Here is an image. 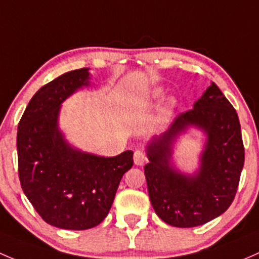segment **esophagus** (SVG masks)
Here are the masks:
<instances>
[{
  "mask_svg": "<svg viewBox=\"0 0 259 259\" xmlns=\"http://www.w3.org/2000/svg\"><path fill=\"white\" fill-rule=\"evenodd\" d=\"M133 159H135V164L142 166L146 162V159H147V157H146L145 152L141 151V149H137V151L135 152V154H133Z\"/></svg>",
  "mask_w": 259,
  "mask_h": 259,
  "instance_id": "34e87169",
  "label": "esophagus"
}]
</instances>
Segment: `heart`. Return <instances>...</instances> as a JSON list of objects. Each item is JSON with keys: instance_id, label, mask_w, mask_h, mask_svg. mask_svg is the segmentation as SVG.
<instances>
[{"instance_id": "1", "label": "heart", "mask_w": 259, "mask_h": 259, "mask_svg": "<svg viewBox=\"0 0 259 259\" xmlns=\"http://www.w3.org/2000/svg\"><path fill=\"white\" fill-rule=\"evenodd\" d=\"M153 98H154V100H157V101L162 100V98H163V91L159 90V89H157V90L153 92Z\"/></svg>"}]
</instances>
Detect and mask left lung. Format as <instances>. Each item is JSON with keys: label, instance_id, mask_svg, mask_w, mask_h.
Masks as SVG:
<instances>
[{"label": "left lung", "instance_id": "obj_1", "mask_svg": "<svg viewBox=\"0 0 259 259\" xmlns=\"http://www.w3.org/2000/svg\"><path fill=\"white\" fill-rule=\"evenodd\" d=\"M192 125L203 130L207 140L199 170L185 175L172 167L171 146ZM147 157L149 199L167 225L197 227L228 209L238 188L244 147L238 114L217 84L212 82L193 110L181 113L166 132L152 138Z\"/></svg>", "mask_w": 259, "mask_h": 259}]
</instances>
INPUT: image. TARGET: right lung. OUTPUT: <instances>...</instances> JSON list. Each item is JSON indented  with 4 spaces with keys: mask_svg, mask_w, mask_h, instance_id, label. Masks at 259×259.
I'll use <instances>...</instances> for the list:
<instances>
[{
    "mask_svg": "<svg viewBox=\"0 0 259 259\" xmlns=\"http://www.w3.org/2000/svg\"><path fill=\"white\" fill-rule=\"evenodd\" d=\"M89 68L74 70L41 87L22 114L17 131L18 177L23 193L45 222L83 231L110 212L133 152L101 157L73 148L58 128L61 105L90 84Z\"/></svg>",
    "mask_w": 259,
    "mask_h": 259,
    "instance_id": "obj_1",
    "label": "right lung"
}]
</instances>
